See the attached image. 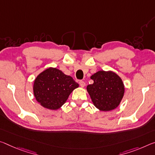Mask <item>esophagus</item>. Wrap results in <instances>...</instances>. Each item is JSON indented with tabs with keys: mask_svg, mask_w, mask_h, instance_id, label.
<instances>
[{
	"mask_svg": "<svg viewBox=\"0 0 155 155\" xmlns=\"http://www.w3.org/2000/svg\"><path fill=\"white\" fill-rule=\"evenodd\" d=\"M79 85L81 87H84L85 86V83L84 81H80Z\"/></svg>",
	"mask_w": 155,
	"mask_h": 155,
	"instance_id": "obj_1",
	"label": "esophagus"
}]
</instances>
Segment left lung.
<instances>
[{"mask_svg": "<svg viewBox=\"0 0 155 155\" xmlns=\"http://www.w3.org/2000/svg\"><path fill=\"white\" fill-rule=\"evenodd\" d=\"M94 81L87 91L94 106L101 111H111L119 106L124 96L125 86L119 75L111 70H100L91 76Z\"/></svg>", "mask_w": 155, "mask_h": 155, "instance_id": "1", "label": "left lung"}]
</instances>
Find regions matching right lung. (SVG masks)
Masks as SVG:
<instances>
[{"instance_id": "obj_1", "label": "right lung", "mask_w": 155, "mask_h": 155, "mask_svg": "<svg viewBox=\"0 0 155 155\" xmlns=\"http://www.w3.org/2000/svg\"><path fill=\"white\" fill-rule=\"evenodd\" d=\"M72 77L56 68H49L36 77L33 92L41 106L51 110L62 107L74 90L78 87Z\"/></svg>"}]
</instances>
